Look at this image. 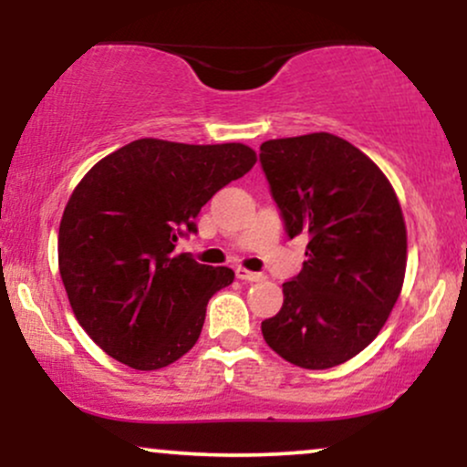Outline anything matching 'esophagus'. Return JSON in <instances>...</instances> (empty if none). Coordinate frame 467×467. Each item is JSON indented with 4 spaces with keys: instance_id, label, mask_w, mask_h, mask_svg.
I'll list each match as a JSON object with an SVG mask.
<instances>
[{
    "instance_id": "1",
    "label": "esophagus",
    "mask_w": 467,
    "mask_h": 467,
    "mask_svg": "<svg viewBox=\"0 0 467 467\" xmlns=\"http://www.w3.org/2000/svg\"><path fill=\"white\" fill-rule=\"evenodd\" d=\"M234 275H237L239 281H248V283H254V281H264V275H259V272H250L245 270V267H237L234 270Z\"/></svg>"
}]
</instances>
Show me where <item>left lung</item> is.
Instances as JSON below:
<instances>
[{
    "label": "left lung",
    "instance_id": "left-lung-1",
    "mask_svg": "<svg viewBox=\"0 0 467 467\" xmlns=\"http://www.w3.org/2000/svg\"><path fill=\"white\" fill-rule=\"evenodd\" d=\"M261 164L289 237L309 239L281 312L261 323L272 351L301 368H331L375 340L406 275V223L368 155L318 131L261 144Z\"/></svg>",
    "mask_w": 467,
    "mask_h": 467
}]
</instances>
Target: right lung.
Listing matches in <instances>:
<instances>
[{"mask_svg": "<svg viewBox=\"0 0 467 467\" xmlns=\"http://www.w3.org/2000/svg\"><path fill=\"white\" fill-rule=\"evenodd\" d=\"M254 162L241 142L140 138L78 182L58 226V272L78 325L107 356L155 371L192 349L208 301L234 272L178 254L175 244Z\"/></svg>", "mask_w": 467, "mask_h": 467, "instance_id": "obj_1", "label": "right lung"}]
</instances>
